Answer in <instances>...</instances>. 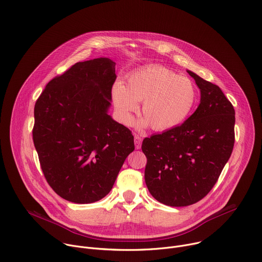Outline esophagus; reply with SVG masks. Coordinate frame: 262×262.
<instances>
[{
	"mask_svg": "<svg viewBox=\"0 0 262 262\" xmlns=\"http://www.w3.org/2000/svg\"><path fill=\"white\" fill-rule=\"evenodd\" d=\"M135 146H136V149H140L141 148V145H142V139L141 137H139L138 135H135Z\"/></svg>",
	"mask_w": 262,
	"mask_h": 262,
	"instance_id": "1",
	"label": "esophagus"
}]
</instances>
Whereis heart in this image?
I'll list each match as a JSON object with an SVG mask.
<instances>
[{
  "label": "heart",
  "instance_id": "obj_1",
  "mask_svg": "<svg viewBox=\"0 0 262 262\" xmlns=\"http://www.w3.org/2000/svg\"><path fill=\"white\" fill-rule=\"evenodd\" d=\"M112 97L125 124L132 123L139 101L143 100L141 124L164 132L180 125L191 116L198 92L189 78L165 66L152 65L132 72L126 86L122 82L115 83Z\"/></svg>",
  "mask_w": 262,
  "mask_h": 262
}]
</instances>
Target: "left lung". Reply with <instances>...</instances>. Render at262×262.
<instances>
[{"label": "left lung", "mask_w": 262, "mask_h": 262, "mask_svg": "<svg viewBox=\"0 0 262 262\" xmlns=\"http://www.w3.org/2000/svg\"><path fill=\"white\" fill-rule=\"evenodd\" d=\"M200 89V103L181 125L144 139L145 182L159 202L188 206L204 198L234 145L235 112L216 85L186 70Z\"/></svg>", "instance_id": "1"}]
</instances>
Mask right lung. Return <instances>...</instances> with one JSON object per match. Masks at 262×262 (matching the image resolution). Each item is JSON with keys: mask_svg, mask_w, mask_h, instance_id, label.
<instances>
[{"mask_svg": "<svg viewBox=\"0 0 262 262\" xmlns=\"http://www.w3.org/2000/svg\"><path fill=\"white\" fill-rule=\"evenodd\" d=\"M116 63L78 62L54 78L34 107L33 141L51 188L79 204L106 196L134 151V136L107 111Z\"/></svg>", "mask_w": 262, "mask_h": 262, "instance_id": "1", "label": "right lung"}]
</instances>
